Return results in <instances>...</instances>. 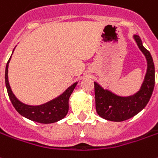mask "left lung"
<instances>
[{
    "label": "left lung",
    "mask_w": 158,
    "mask_h": 158,
    "mask_svg": "<svg viewBox=\"0 0 158 158\" xmlns=\"http://www.w3.org/2000/svg\"><path fill=\"white\" fill-rule=\"evenodd\" d=\"M134 39L139 49L147 60V72L140 90L129 97H120L108 90H105L94 82L95 102L97 113L106 120L121 122L137 115L146 106L151 98L155 85V66L150 52L143 48L138 35Z\"/></svg>",
    "instance_id": "left-lung-1"
}]
</instances>
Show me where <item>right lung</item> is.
Returning <instances> with one entry per match:
<instances>
[{"label": "right lung", "instance_id": "1", "mask_svg": "<svg viewBox=\"0 0 158 158\" xmlns=\"http://www.w3.org/2000/svg\"><path fill=\"white\" fill-rule=\"evenodd\" d=\"M10 59L8 60L6 65L5 83H6L8 97L10 98L14 107L15 108V110L21 116L32 121L41 123V124H51L64 118L67 114L69 109V105H68L69 98L73 91L74 90L77 83H74L73 85H71L68 89L65 90V93H62L60 96H59L53 100H51L41 106H27L21 103L16 98L8 83L7 72H8V63L10 61Z\"/></svg>", "mask_w": 158, "mask_h": 158}]
</instances>
